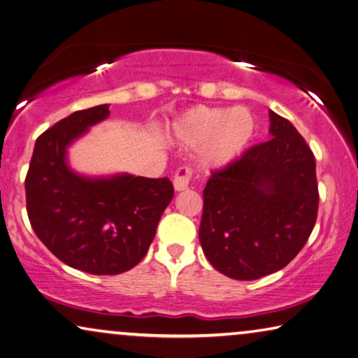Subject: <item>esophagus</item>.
I'll use <instances>...</instances> for the list:
<instances>
[{"label": "esophagus", "mask_w": 358, "mask_h": 358, "mask_svg": "<svg viewBox=\"0 0 358 358\" xmlns=\"http://www.w3.org/2000/svg\"><path fill=\"white\" fill-rule=\"evenodd\" d=\"M191 172L189 167H180L177 172H175V177H173V188L175 191H185L188 188L189 181H191Z\"/></svg>", "instance_id": "obj_1"}]
</instances>
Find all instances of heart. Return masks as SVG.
<instances>
[{"instance_id":"obj_1","label":"heart","mask_w":358,"mask_h":358,"mask_svg":"<svg viewBox=\"0 0 358 358\" xmlns=\"http://www.w3.org/2000/svg\"><path fill=\"white\" fill-rule=\"evenodd\" d=\"M257 131L254 112L238 106L233 109L199 106L185 112L173 125V135L186 146H202L207 167H227L243 156Z\"/></svg>"}]
</instances>
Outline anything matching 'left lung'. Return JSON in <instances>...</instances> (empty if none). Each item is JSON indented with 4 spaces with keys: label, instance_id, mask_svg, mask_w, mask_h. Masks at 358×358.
<instances>
[{
    "label": "left lung",
    "instance_id": "left-lung-1",
    "mask_svg": "<svg viewBox=\"0 0 358 358\" xmlns=\"http://www.w3.org/2000/svg\"><path fill=\"white\" fill-rule=\"evenodd\" d=\"M268 141L212 172L204 188L199 241L233 280L275 273L301 252L315 227V157L289 120L270 110Z\"/></svg>",
    "mask_w": 358,
    "mask_h": 358
}]
</instances>
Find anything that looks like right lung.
<instances>
[{
  "instance_id": "right-lung-1",
  "label": "right lung",
  "mask_w": 358,
  "mask_h": 358,
  "mask_svg": "<svg viewBox=\"0 0 358 358\" xmlns=\"http://www.w3.org/2000/svg\"><path fill=\"white\" fill-rule=\"evenodd\" d=\"M108 117L109 106L101 104L48 128L35 143L25 177L27 213L36 236L61 262L92 275H119L140 264L173 197L167 177L88 178L69 167L67 148Z\"/></svg>"
}]
</instances>
